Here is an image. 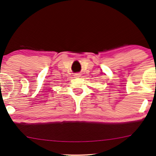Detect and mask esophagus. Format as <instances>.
I'll return each mask as SVG.
<instances>
[{"mask_svg":"<svg viewBox=\"0 0 156 156\" xmlns=\"http://www.w3.org/2000/svg\"><path fill=\"white\" fill-rule=\"evenodd\" d=\"M81 76V74H80V73H76V74H74V76L75 78H77V77H80V76Z\"/></svg>","mask_w":156,"mask_h":156,"instance_id":"34e87169","label":"esophagus"}]
</instances>
